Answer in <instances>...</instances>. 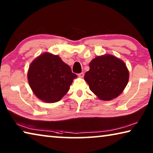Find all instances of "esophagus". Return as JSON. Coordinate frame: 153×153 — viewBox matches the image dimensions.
Instances as JSON below:
<instances>
[{
  "label": "esophagus",
  "instance_id": "obj_1",
  "mask_svg": "<svg viewBox=\"0 0 153 153\" xmlns=\"http://www.w3.org/2000/svg\"><path fill=\"white\" fill-rule=\"evenodd\" d=\"M78 76L79 77H81V78H82V77H84V74L83 73V72H82V73H80V74H78Z\"/></svg>",
  "mask_w": 153,
  "mask_h": 153
}]
</instances>
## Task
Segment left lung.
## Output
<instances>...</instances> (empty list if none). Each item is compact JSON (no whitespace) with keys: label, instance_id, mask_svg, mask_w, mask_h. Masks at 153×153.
<instances>
[{"label":"left lung","instance_id":"left-lung-1","mask_svg":"<svg viewBox=\"0 0 153 153\" xmlns=\"http://www.w3.org/2000/svg\"><path fill=\"white\" fill-rule=\"evenodd\" d=\"M89 67L84 79L99 99L113 100L123 92L128 83L129 74L121 59L105 54L93 59Z\"/></svg>","mask_w":153,"mask_h":153}]
</instances>
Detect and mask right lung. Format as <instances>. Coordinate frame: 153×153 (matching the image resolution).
<instances>
[{
    "instance_id": "1",
    "label": "right lung",
    "mask_w": 153,
    "mask_h": 153,
    "mask_svg": "<svg viewBox=\"0 0 153 153\" xmlns=\"http://www.w3.org/2000/svg\"><path fill=\"white\" fill-rule=\"evenodd\" d=\"M77 75L58 55L42 53L30 63L27 71L30 86L36 97L43 102L59 101L70 88Z\"/></svg>"
}]
</instances>
